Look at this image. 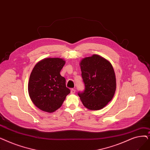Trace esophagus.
I'll return each instance as SVG.
<instances>
[{
  "mask_svg": "<svg viewBox=\"0 0 150 150\" xmlns=\"http://www.w3.org/2000/svg\"><path fill=\"white\" fill-rule=\"evenodd\" d=\"M75 92H76V90H75V89H71V91H70V93H71V94H75Z\"/></svg>",
  "mask_w": 150,
  "mask_h": 150,
  "instance_id": "1",
  "label": "esophagus"
}]
</instances>
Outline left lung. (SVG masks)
I'll return each instance as SVG.
<instances>
[{
    "mask_svg": "<svg viewBox=\"0 0 150 150\" xmlns=\"http://www.w3.org/2000/svg\"><path fill=\"white\" fill-rule=\"evenodd\" d=\"M80 64L85 87L78 95L88 109L100 110L112 100L116 91V77L112 65L97 54L84 58Z\"/></svg>",
    "mask_w": 150,
    "mask_h": 150,
    "instance_id": "8db88e82",
    "label": "left lung"
}]
</instances>
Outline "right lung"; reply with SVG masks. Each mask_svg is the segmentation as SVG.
Listing matches in <instances>:
<instances>
[{"instance_id":"right-lung-1","label":"right lung","mask_w":150,"mask_h":150,"mask_svg":"<svg viewBox=\"0 0 150 150\" xmlns=\"http://www.w3.org/2000/svg\"><path fill=\"white\" fill-rule=\"evenodd\" d=\"M65 61L45 58L39 61L30 74L28 92L34 105L42 111L52 113L59 108L70 90L60 74Z\"/></svg>"}]
</instances>
